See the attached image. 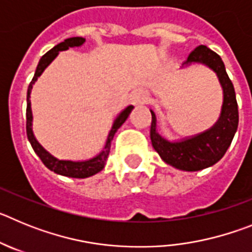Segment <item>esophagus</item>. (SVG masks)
I'll return each instance as SVG.
<instances>
[{
  "instance_id": "1",
  "label": "esophagus",
  "mask_w": 252,
  "mask_h": 252,
  "mask_svg": "<svg viewBox=\"0 0 252 252\" xmlns=\"http://www.w3.org/2000/svg\"><path fill=\"white\" fill-rule=\"evenodd\" d=\"M132 103L139 106V104H145L148 102V94H146L145 91H136V92L132 94Z\"/></svg>"
}]
</instances>
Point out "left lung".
<instances>
[{"instance_id": "left-lung-1", "label": "left lung", "mask_w": 252, "mask_h": 252, "mask_svg": "<svg viewBox=\"0 0 252 252\" xmlns=\"http://www.w3.org/2000/svg\"><path fill=\"white\" fill-rule=\"evenodd\" d=\"M192 64L208 66L216 73L222 87L223 102L221 113L212 127L194 136L171 141L158 132L157 116L153 110H150L153 117L150 128L153 148L159 154L162 161L184 171L202 170L220 161L226 154L227 149L230 148L239 126V108L235 88L227 75L221 57L207 46L199 45L189 54L182 68H187Z\"/></svg>"}]
</instances>
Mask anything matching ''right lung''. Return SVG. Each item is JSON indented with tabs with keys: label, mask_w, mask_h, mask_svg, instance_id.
<instances>
[{
	"label": "right lung",
	"mask_w": 252,
	"mask_h": 252,
	"mask_svg": "<svg viewBox=\"0 0 252 252\" xmlns=\"http://www.w3.org/2000/svg\"><path fill=\"white\" fill-rule=\"evenodd\" d=\"M86 43V39L81 36L77 37H69L65 39L63 43L58 44L54 48L49 50L45 55L41 57L39 64L36 66V70H35L34 78L32 81L30 82L28 88V107H26V133H28V139L30 141L31 146L34 149L35 154L41 159V161L44 162V165L48 169H50L51 171H54L57 174L63 175V177H69V178H79V179H84V178L92 177V175L97 174L102 169L104 168L107 161V158H108V154H110L111 149V142H112L113 136L115 133L117 132L120 127L122 126L126 120H127L128 115L131 113V111L133 110V106H127L125 110H122L119 113V116L116 117L115 121L112 124V127H111L110 132H108V136L106 140V145H104L103 150L99 154H97L95 157H93L92 159L88 160H79V161H74V160H60L58 158H55L54 155H51L46 149L43 148V145L40 144L36 140L34 135V131H32V111H31V101H30V94L31 90H32V86L35 84V82L37 81V78L43 74V72L49 66V64L58 57L59 51L68 50L69 48H78V46H82Z\"/></svg>",
	"instance_id": "add662e5"
}]
</instances>
